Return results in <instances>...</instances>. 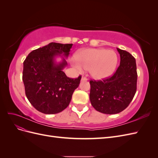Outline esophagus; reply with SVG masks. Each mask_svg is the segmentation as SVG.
I'll return each instance as SVG.
<instances>
[{"instance_id": "esophagus-1", "label": "esophagus", "mask_w": 158, "mask_h": 158, "mask_svg": "<svg viewBox=\"0 0 158 158\" xmlns=\"http://www.w3.org/2000/svg\"><path fill=\"white\" fill-rule=\"evenodd\" d=\"M88 79L86 78H85V77H84V76H82V78H81V80H82V81H86Z\"/></svg>"}]
</instances>
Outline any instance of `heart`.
I'll list each match as a JSON object with an SVG mask.
<instances>
[{"label":"heart","instance_id":"obj_1","mask_svg":"<svg viewBox=\"0 0 158 158\" xmlns=\"http://www.w3.org/2000/svg\"><path fill=\"white\" fill-rule=\"evenodd\" d=\"M78 61L72 62L74 67L79 70H89L95 79L107 78L112 75L117 67L118 57L116 52L105 49H87L76 55Z\"/></svg>","mask_w":158,"mask_h":158}]
</instances>
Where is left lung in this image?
Instances as JSON below:
<instances>
[{
	"label": "left lung",
	"mask_w": 158,
	"mask_h": 158,
	"mask_svg": "<svg viewBox=\"0 0 158 158\" xmlns=\"http://www.w3.org/2000/svg\"><path fill=\"white\" fill-rule=\"evenodd\" d=\"M120 65L111 77L103 80H90L89 99L98 111L117 114L130 104L136 92V60L128 52L117 48Z\"/></svg>",
	"instance_id": "left-lung-1"
}]
</instances>
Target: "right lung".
<instances>
[{"label": "right lung", "instance_id": "add662e5", "mask_svg": "<svg viewBox=\"0 0 158 158\" xmlns=\"http://www.w3.org/2000/svg\"><path fill=\"white\" fill-rule=\"evenodd\" d=\"M73 45L52 42L32 51L23 61L22 80L26 97L40 112L56 114L63 111L78 87L81 76L73 79L63 71L67 66L63 57L68 58ZM57 56L62 58L58 64L55 61Z\"/></svg>", "mask_w": 158, "mask_h": 158}]
</instances>
